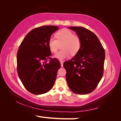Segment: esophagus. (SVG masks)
Returning a JSON list of instances; mask_svg holds the SVG:
<instances>
[{
    "label": "esophagus",
    "mask_w": 121,
    "mask_h": 121,
    "mask_svg": "<svg viewBox=\"0 0 121 121\" xmlns=\"http://www.w3.org/2000/svg\"><path fill=\"white\" fill-rule=\"evenodd\" d=\"M60 64H61V66L63 67V61H60Z\"/></svg>",
    "instance_id": "esophagus-1"
}]
</instances>
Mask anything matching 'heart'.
Masks as SVG:
<instances>
[{
  "mask_svg": "<svg viewBox=\"0 0 121 121\" xmlns=\"http://www.w3.org/2000/svg\"><path fill=\"white\" fill-rule=\"evenodd\" d=\"M56 37H50L48 40V46L51 52H56L59 44L62 43L61 50L55 55L54 57L60 61L69 57L71 54L74 55L77 54L81 48V41L79 37L73 35V33L67 29H63L56 33Z\"/></svg>",
  "mask_w": 121,
  "mask_h": 121,
  "instance_id": "obj_1",
  "label": "heart"
}]
</instances>
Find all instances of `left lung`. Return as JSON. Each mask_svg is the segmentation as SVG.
Instances as JSON below:
<instances>
[{
  "label": "left lung",
  "mask_w": 121,
  "mask_h": 121,
  "mask_svg": "<svg viewBox=\"0 0 121 121\" xmlns=\"http://www.w3.org/2000/svg\"><path fill=\"white\" fill-rule=\"evenodd\" d=\"M81 41V48L71 60L64 62L66 78L73 93L85 95L96 88L104 73L105 52L94 33L82 27L71 26Z\"/></svg>",
  "instance_id": "left-lung-1"
}]
</instances>
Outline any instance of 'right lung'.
I'll return each mask as SVG.
<instances>
[{
  "instance_id": "1",
  "label": "right lung",
  "mask_w": 121,
  "mask_h": 121,
  "mask_svg": "<svg viewBox=\"0 0 121 121\" xmlns=\"http://www.w3.org/2000/svg\"><path fill=\"white\" fill-rule=\"evenodd\" d=\"M59 27L45 25L35 28L26 35L17 53V71L24 86L35 95L44 94L54 86L59 61L50 56L48 40ZM48 59H50L47 63Z\"/></svg>"
}]
</instances>
